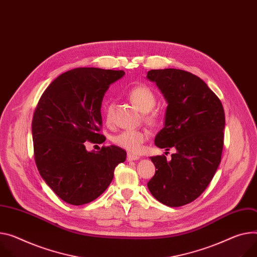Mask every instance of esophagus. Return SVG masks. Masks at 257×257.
Here are the masks:
<instances>
[{
    "label": "esophagus",
    "mask_w": 257,
    "mask_h": 257,
    "mask_svg": "<svg viewBox=\"0 0 257 257\" xmlns=\"http://www.w3.org/2000/svg\"><path fill=\"white\" fill-rule=\"evenodd\" d=\"M140 159L139 155H135V154H132V153H128L127 156H126V160L128 162H132V161H138Z\"/></svg>",
    "instance_id": "esophagus-1"
}]
</instances>
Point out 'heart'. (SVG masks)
<instances>
[{
	"mask_svg": "<svg viewBox=\"0 0 257 257\" xmlns=\"http://www.w3.org/2000/svg\"><path fill=\"white\" fill-rule=\"evenodd\" d=\"M130 100L144 112V119L146 122L152 124L155 122V115L151 112L156 104V96L151 88L146 85H137L133 87L127 93ZM113 113V103L108 101L105 103V117L106 120L111 121ZM148 139V133L142 130H125L121 131L113 137V143L126 151L138 153L141 150L142 145Z\"/></svg>",
	"mask_w": 257,
	"mask_h": 257,
	"instance_id": "1",
	"label": "heart"
}]
</instances>
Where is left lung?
Returning a JSON list of instances; mask_svg holds the SVG:
<instances>
[{
	"label": "left lung",
	"mask_w": 257,
	"mask_h": 257,
	"mask_svg": "<svg viewBox=\"0 0 257 257\" xmlns=\"http://www.w3.org/2000/svg\"><path fill=\"white\" fill-rule=\"evenodd\" d=\"M147 78L168 103L165 126L154 143L166 150L176 149L171 161L165 155L150 157L157 170L147 186L162 204L184 206L205 191L221 162L224 110L218 96L189 72L150 70Z\"/></svg>",
	"instance_id": "obj_1"
}]
</instances>
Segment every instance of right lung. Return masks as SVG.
Segmentation results:
<instances>
[{"label":"right lung","mask_w":257,"mask_h":257,"mask_svg":"<svg viewBox=\"0 0 257 257\" xmlns=\"http://www.w3.org/2000/svg\"><path fill=\"white\" fill-rule=\"evenodd\" d=\"M123 71L97 68L70 70L50 83L32 122L35 162L43 180L61 199L80 206L110 185L126 152L115 145L87 151L86 141L103 143L101 107L109 86Z\"/></svg>","instance_id":"1"}]
</instances>
